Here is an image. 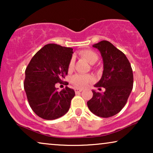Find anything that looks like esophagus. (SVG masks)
<instances>
[{
    "label": "esophagus",
    "instance_id": "esophagus-1",
    "mask_svg": "<svg viewBox=\"0 0 153 153\" xmlns=\"http://www.w3.org/2000/svg\"><path fill=\"white\" fill-rule=\"evenodd\" d=\"M82 91H83L82 89H78V88L75 89V93H81V92Z\"/></svg>",
    "mask_w": 153,
    "mask_h": 153
}]
</instances>
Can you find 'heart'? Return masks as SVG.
Here are the masks:
<instances>
[{"instance_id": "1", "label": "heart", "mask_w": 153, "mask_h": 153, "mask_svg": "<svg viewBox=\"0 0 153 153\" xmlns=\"http://www.w3.org/2000/svg\"><path fill=\"white\" fill-rule=\"evenodd\" d=\"M79 55L81 58L86 60L90 64H94L97 61L98 56L95 51H92L91 49L82 50L79 53ZM74 65V59L72 58L69 62L68 70H72ZM93 81V78L90 75H83V74H76L72 76L71 81L75 86L77 88H84Z\"/></svg>"}]
</instances>
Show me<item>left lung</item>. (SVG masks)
<instances>
[{"label": "left lung", "mask_w": 153, "mask_h": 153, "mask_svg": "<svg viewBox=\"0 0 153 153\" xmlns=\"http://www.w3.org/2000/svg\"><path fill=\"white\" fill-rule=\"evenodd\" d=\"M93 47L100 51L104 62L102 76L95 86L103 87L105 91H93V97L87 105L96 116L109 118L120 112L127 103L133 88L132 69L126 56L108 41H101Z\"/></svg>", "instance_id": "1"}]
</instances>
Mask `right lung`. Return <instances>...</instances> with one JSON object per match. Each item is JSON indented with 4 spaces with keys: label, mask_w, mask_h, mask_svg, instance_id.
<instances>
[{
    "label": "right lung",
    "mask_w": 153,
    "mask_h": 153,
    "mask_svg": "<svg viewBox=\"0 0 153 153\" xmlns=\"http://www.w3.org/2000/svg\"><path fill=\"white\" fill-rule=\"evenodd\" d=\"M72 53V48L48 44L35 54L27 66L24 90L29 105L42 118L54 120L69 111L74 91L66 86L59 92L55 85L62 83L68 74Z\"/></svg>",
    "instance_id": "add662e5"
}]
</instances>
